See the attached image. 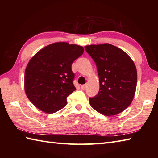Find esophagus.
I'll use <instances>...</instances> for the list:
<instances>
[{
    "label": "esophagus",
    "mask_w": 158,
    "mask_h": 158,
    "mask_svg": "<svg viewBox=\"0 0 158 158\" xmlns=\"http://www.w3.org/2000/svg\"><path fill=\"white\" fill-rule=\"evenodd\" d=\"M86 87H87V84H84V85H81V88L82 89H85L86 88Z\"/></svg>",
    "instance_id": "34e87169"
}]
</instances>
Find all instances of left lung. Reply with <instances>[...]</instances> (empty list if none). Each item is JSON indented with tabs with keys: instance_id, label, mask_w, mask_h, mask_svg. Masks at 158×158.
Segmentation results:
<instances>
[{
	"instance_id": "obj_1",
	"label": "left lung",
	"mask_w": 158,
	"mask_h": 158,
	"mask_svg": "<svg viewBox=\"0 0 158 158\" xmlns=\"http://www.w3.org/2000/svg\"><path fill=\"white\" fill-rule=\"evenodd\" d=\"M95 62L100 89L89 104L106 116L117 115L132 102L135 94L137 71L135 63L123 50L108 43L85 47Z\"/></svg>"
}]
</instances>
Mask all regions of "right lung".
<instances>
[{
  "instance_id": "1",
  "label": "right lung",
  "mask_w": 158,
  "mask_h": 158,
  "mask_svg": "<svg viewBox=\"0 0 158 158\" xmlns=\"http://www.w3.org/2000/svg\"><path fill=\"white\" fill-rule=\"evenodd\" d=\"M83 52L81 46L60 42L45 47L32 57L25 70L24 87L33 105L47 113L66 105L67 97L76 90L72 64Z\"/></svg>"
}]
</instances>
